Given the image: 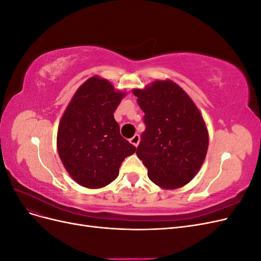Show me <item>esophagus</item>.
I'll use <instances>...</instances> for the list:
<instances>
[{"label":"esophagus","mask_w":261,"mask_h":261,"mask_svg":"<svg viewBox=\"0 0 261 261\" xmlns=\"http://www.w3.org/2000/svg\"><path fill=\"white\" fill-rule=\"evenodd\" d=\"M139 139H140V137H139L138 134H135V135H134V136L129 139V143L133 144L135 147H137L138 144H139Z\"/></svg>","instance_id":"34e87169"}]
</instances>
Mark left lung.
Returning a JSON list of instances; mask_svg holds the SVG:
<instances>
[{"label":"left lung","mask_w":261,"mask_h":261,"mask_svg":"<svg viewBox=\"0 0 261 261\" xmlns=\"http://www.w3.org/2000/svg\"><path fill=\"white\" fill-rule=\"evenodd\" d=\"M133 93L145 113L146 129L136 154L148 177L167 189L186 185L200 170L208 150V130L199 110L171 81H156Z\"/></svg>","instance_id":"8db88e82"}]
</instances>
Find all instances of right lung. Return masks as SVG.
Wrapping results in <instances>:
<instances>
[{"label": "right lung", "instance_id": "1", "mask_svg": "<svg viewBox=\"0 0 261 261\" xmlns=\"http://www.w3.org/2000/svg\"><path fill=\"white\" fill-rule=\"evenodd\" d=\"M124 96L111 83L91 77L78 88L62 116L59 155L82 186H107L117 177L125 158L135 152L136 147L121 136L113 115Z\"/></svg>", "mask_w": 261, "mask_h": 261}]
</instances>
